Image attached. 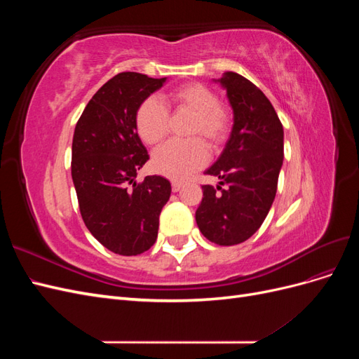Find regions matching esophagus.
Returning <instances> with one entry per match:
<instances>
[{"instance_id":"1","label":"esophagus","mask_w":359,"mask_h":359,"mask_svg":"<svg viewBox=\"0 0 359 359\" xmlns=\"http://www.w3.org/2000/svg\"><path fill=\"white\" fill-rule=\"evenodd\" d=\"M181 187H182V184H181V182H177V181H173V182H172V191H173V193L180 191V190H181Z\"/></svg>"}]
</instances>
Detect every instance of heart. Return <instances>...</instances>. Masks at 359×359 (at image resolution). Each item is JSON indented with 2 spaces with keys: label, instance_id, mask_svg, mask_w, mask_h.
<instances>
[{
  "label": "heart",
  "instance_id": "obj_1",
  "mask_svg": "<svg viewBox=\"0 0 359 359\" xmlns=\"http://www.w3.org/2000/svg\"><path fill=\"white\" fill-rule=\"evenodd\" d=\"M169 102L175 111L193 114L189 136L205 139L212 149L220 148L231 132L232 115L226 106L219 103L217 94L198 82L181 85L169 94ZM136 130L140 139L148 145H157L169 132V112L154 97L144 100L136 112ZM201 139L187 142L172 140L158 148L153 156V166L172 180H184L201 169L208 151Z\"/></svg>",
  "mask_w": 359,
  "mask_h": 359
}]
</instances>
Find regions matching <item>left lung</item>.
<instances>
[{
	"label": "left lung",
	"instance_id": "8db88e82",
	"mask_svg": "<svg viewBox=\"0 0 359 359\" xmlns=\"http://www.w3.org/2000/svg\"><path fill=\"white\" fill-rule=\"evenodd\" d=\"M215 82L226 90L233 126L222 156L205 170L220 182L202 186L196 223L206 240L235 245L259 229L274 202L283 165V126L266 95L244 76L226 72Z\"/></svg>",
	"mask_w": 359,
	"mask_h": 359
}]
</instances>
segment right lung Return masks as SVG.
I'll return each mask as SVG.
<instances>
[{"label":"right lung","instance_id":"1","mask_svg":"<svg viewBox=\"0 0 359 359\" xmlns=\"http://www.w3.org/2000/svg\"><path fill=\"white\" fill-rule=\"evenodd\" d=\"M166 78L118 73L86 104L74 128L72 178L91 235L111 252L136 256L154 245L170 182L158 175L137 182L149 158L136 130V112Z\"/></svg>","mask_w":359,"mask_h":359}]
</instances>
